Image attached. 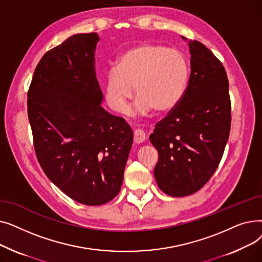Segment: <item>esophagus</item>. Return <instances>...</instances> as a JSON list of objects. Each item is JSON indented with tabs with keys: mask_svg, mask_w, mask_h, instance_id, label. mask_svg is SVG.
<instances>
[{
	"mask_svg": "<svg viewBox=\"0 0 262 262\" xmlns=\"http://www.w3.org/2000/svg\"><path fill=\"white\" fill-rule=\"evenodd\" d=\"M145 133L142 130V129H136L134 132V141L135 143H141L145 140Z\"/></svg>",
	"mask_w": 262,
	"mask_h": 262,
	"instance_id": "obj_1",
	"label": "esophagus"
}]
</instances>
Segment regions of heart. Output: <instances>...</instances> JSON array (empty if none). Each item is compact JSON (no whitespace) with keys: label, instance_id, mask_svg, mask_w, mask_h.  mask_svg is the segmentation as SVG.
I'll return each mask as SVG.
<instances>
[{"label":"heart","instance_id":"1","mask_svg":"<svg viewBox=\"0 0 262 262\" xmlns=\"http://www.w3.org/2000/svg\"><path fill=\"white\" fill-rule=\"evenodd\" d=\"M189 79V63L175 49L157 43L136 46L121 55L107 72L105 96L109 107L124 113L135 93L133 112L166 113L181 102Z\"/></svg>","mask_w":262,"mask_h":262}]
</instances>
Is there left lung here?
<instances>
[{
    "mask_svg": "<svg viewBox=\"0 0 262 262\" xmlns=\"http://www.w3.org/2000/svg\"><path fill=\"white\" fill-rule=\"evenodd\" d=\"M188 45L191 73L186 92L149 136L158 150L157 185L176 198L195 193L210 180L222 159L231 122L222 62L200 41Z\"/></svg>",
    "mask_w": 262,
    "mask_h": 262,
    "instance_id": "8db88e82",
    "label": "left lung"
}]
</instances>
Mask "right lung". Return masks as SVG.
<instances>
[{
  "instance_id": "right-lung-1",
  "label": "right lung",
  "mask_w": 262,
  "mask_h": 262,
  "mask_svg": "<svg viewBox=\"0 0 262 262\" xmlns=\"http://www.w3.org/2000/svg\"><path fill=\"white\" fill-rule=\"evenodd\" d=\"M96 33L76 34L48 51L27 92V115L37 159L49 180L89 206L120 192L133 144L123 118L101 106L94 69Z\"/></svg>"
}]
</instances>
